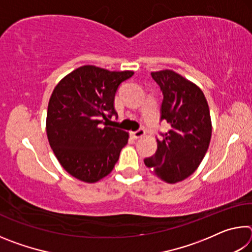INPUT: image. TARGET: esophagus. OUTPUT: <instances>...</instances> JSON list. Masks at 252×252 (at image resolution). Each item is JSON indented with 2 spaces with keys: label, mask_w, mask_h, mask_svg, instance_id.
Wrapping results in <instances>:
<instances>
[{
  "label": "esophagus",
  "mask_w": 252,
  "mask_h": 252,
  "mask_svg": "<svg viewBox=\"0 0 252 252\" xmlns=\"http://www.w3.org/2000/svg\"><path fill=\"white\" fill-rule=\"evenodd\" d=\"M146 134V130L144 129H139V130H136V131H133V132H131V135L133 136L134 139H140V138H142V136Z\"/></svg>",
  "instance_id": "esophagus-1"
}]
</instances>
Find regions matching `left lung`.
Segmentation results:
<instances>
[{"mask_svg":"<svg viewBox=\"0 0 252 252\" xmlns=\"http://www.w3.org/2000/svg\"><path fill=\"white\" fill-rule=\"evenodd\" d=\"M163 100L160 121L170 125L168 132H159L155 155L144 164L167 183H176L191 176L206 156L211 139V119L203 92L181 75L170 70L152 72Z\"/></svg>","mask_w":252,"mask_h":252,"instance_id":"1","label":"left lung"}]
</instances>
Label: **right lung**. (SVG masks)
Instances as JSON below:
<instances>
[{
    "label": "right lung",
    "mask_w": 252,
    "mask_h": 252,
    "mask_svg": "<svg viewBox=\"0 0 252 252\" xmlns=\"http://www.w3.org/2000/svg\"><path fill=\"white\" fill-rule=\"evenodd\" d=\"M132 75V71L84 65L60 81L50 97V146L65 171L81 181L92 183L108 176L127 142V132L106 122L118 116L114 96Z\"/></svg>",
    "instance_id": "add662e5"
}]
</instances>
